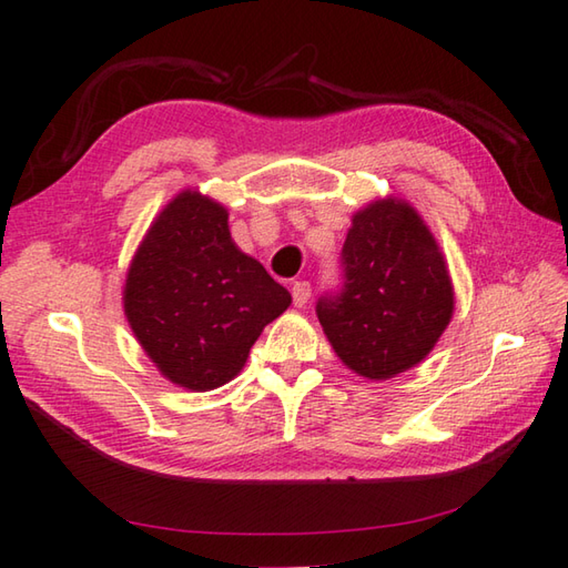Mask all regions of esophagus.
Listing matches in <instances>:
<instances>
[{
	"mask_svg": "<svg viewBox=\"0 0 568 568\" xmlns=\"http://www.w3.org/2000/svg\"><path fill=\"white\" fill-rule=\"evenodd\" d=\"M310 283L307 281H295L293 283V303L297 305V307H303L307 300H310Z\"/></svg>",
	"mask_w": 568,
	"mask_h": 568,
	"instance_id": "obj_1",
	"label": "esophagus"
}]
</instances>
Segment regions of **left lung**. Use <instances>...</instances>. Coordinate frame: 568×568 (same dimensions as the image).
<instances>
[{
  "instance_id": "left-lung-1",
  "label": "left lung",
  "mask_w": 568,
  "mask_h": 568,
  "mask_svg": "<svg viewBox=\"0 0 568 568\" xmlns=\"http://www.w3.org/2000/svg\"><path fill=\"white\" fill-rule=\"evenodd\" d=\"M342 275V291L317 300V317L337 357L364 379L424 362L450 325L446 258L404 199H376L352 216Z\"/></svg>"
}]
</instances>
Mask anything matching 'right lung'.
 Wrapping results in <instances>:
<instances>
[{
	"label": "right lung",
	"instance_id": "right-lung-1",
	"mask_svg": "<svg viewBox=\"0 0 568 568\" xmlns=\"http://www.w3.org/2000/svg\"><path fill=\"white\" fill-rule=\"evenodd\" d=\"M291 303V293L233 243L226 206L194 189L152 221L122 291L144 354L192 392L231 382L263 327Z\"/></svg>",
	"mask_w": 568,
	"mask_h": 568
}]
</instances>
